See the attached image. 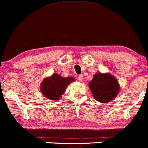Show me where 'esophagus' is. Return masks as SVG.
Returning a JSON list of instances; mask_svg holds the SVG:
<instances>
[{"label": "esophagus", "instance_id": "obj_1", "mask_svg": "<svg viewBox=\"0 0 148 148\" xmlns=\"http://www.w3.org/2000/svg\"><path fill=\"white\" fill-rule=\"evenodd\" d=\"M77 78H78V80L79 82H82L83 79H84V77H83V75H79Z\"/></svg>", "mask_w": 148, "mask_h": 148}]
</instances>
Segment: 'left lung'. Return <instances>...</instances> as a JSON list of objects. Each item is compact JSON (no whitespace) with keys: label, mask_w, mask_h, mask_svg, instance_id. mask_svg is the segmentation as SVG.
I'll return each mask as SVG.
<instances>
[{"label":"left lung","mask_w":148,"mask_h":148,"mask_svg":"<svg viewBox=\"0 0 148 148\" xmlns=\"http://www.w3.org/2000/svg\"><path fill=\"white\" fill-rule=\"evenodd\" d=\"M88 87L93 98L101 103H108L114 100L120 92L117 79L108 73H98L88 82Z\"/></svg>","instance_id":"8db88e82"}]
</instances>
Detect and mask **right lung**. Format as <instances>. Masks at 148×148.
<instances>
[{"label":"right lung","instance_id":"right-lung-1","mask_svg":"<svg viewBox=\"0 0 148 148\" xmlns=\"http://www.w3.org/2000/svg\"><path fill=\"white\" fill-rule=\"evenodd\" d=\"M75 80V79L73 77H63L60 74L54 73L51 76L43 79L40 86L41 93L48 100H59L63 95L68 85Z\"/></svg>","mask_w":148,"mask_h":148}]
</instances>
